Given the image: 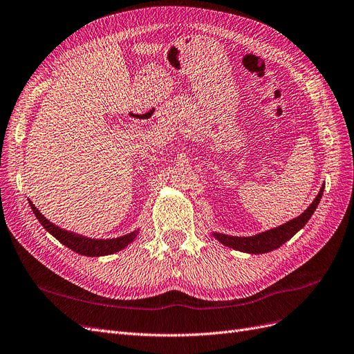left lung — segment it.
<instances>
[{
  "label": "left lung",
  "mask_w": 354,
  "mask_h": 354,
  "mask_svg": "<svg viewBox=\"0 0 354 354\" xmlns=\"http://www.w3.org/2000/svg\"><path fill=\"white\" fill-rule=\"evenodd\" d=\"M322 192H324V185L321 187L315 200L312 201V204L302 214L289 221H286L284 225H280L277 227L252 234V236H230V234H225L220 232H213L212 234L220 243L233 248V250L241 251V252H246V254L271 252L274 250H277V248H280L290 238H293L295 234L308 223V220L312 217L313 213H315L317 207L322 198Z\"/></svg>",
  "instance_id": "obj_1"
}]
</instances>
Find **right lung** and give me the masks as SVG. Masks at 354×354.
<instances>
[{"instance_id":"obj_1","label":"right lung","mask_w":354,"mask_h":354,"mask_svg":"<svg viewBox=\"0 0 354 354\" xmlns=\"http://www.w3.org/2000/svg\"><path fill=\"white\" fill-rule=\"evenodd\" d=\"M29 205L32 208V212L35 213L36 218L39 220L46 232H49L52 236L57 238L62 245L70 248L71 251L84 255V257H103V255H111L115 252L122 251L124 248H127L131 242H134V239L138 236L140 229L127 233L124 236L120 238H112V239H95V238H87L83 236V234H78L70 230H65L57 225L49 221L41 212L37 210L35 204L29 201Z\"/></svg>"}]
</instances>
